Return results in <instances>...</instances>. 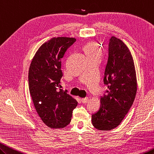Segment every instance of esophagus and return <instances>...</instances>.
Listing matches in <instances>:
<instances>
[{
  "mask_svg": "<svg viewBox=\"0 0 154 154\" xmlns=\"http://www.w3.org/2000/svg\"><path fill=\"white\" fill-rule=\"evenodd\" d=\"M81 100H82V102L83 103H88V101H89V98L88 97L82 98Z\"/></svg>",
  "mask_w": 154,
  "mask_h": 154,
  "instance_id": "obj_1",
  "label": "esophagus"
}]
</instances>
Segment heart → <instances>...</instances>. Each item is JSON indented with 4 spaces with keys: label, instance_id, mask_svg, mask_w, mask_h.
Segmentation results:
<instances>
[{
    "label": "heart",
    "instance_id": "b5f03b06",
    "mask_svg": "<svg viewBox=\"0 0 154 154\" xmlns=\"http://www.w3.org/2000/svg\"><path fill=\"white\" fill-rule=\"evenodd\" d=\"M84 52L86 53L88 59H100L102 54L101 47L96 42H90L83 47Z\"/></svg>",
    "mask_w": 154,
    "mask_h": 154
}]
</instances>
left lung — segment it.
<instances>
[{
	"instance_id": "left-lung-1",
	"label": "left lung",
	"mask_w": 154,
	"mask_h": 154,
	"mask_svg": "<svg viewBox=\"0 0 154 154\" xmlns=\"http://www.w3.org/2000/svg\"><path fill=\"white\" fill-rule=\"evenodd\" d=\"M104 84L107 90L100 99V108L91 115L92 125L100 131H110L123 120L134 101L137 80L134 60L128 48L117 37L109 40Z\"/></svg>"
}]
</instances>
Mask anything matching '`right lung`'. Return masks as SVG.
I'll return each instance as SVG.
<instances>
[{
    "label": "right lung",
    "mask_w": 154,
    "mask_h": 154,
    "mask_svg": "<svg viewBox=\"0 0 154 154\" xmlns=\"http://www.w3.org/2000/svg\"><path fill=\"white\" fill-rule=\"evenodd\" d=\"M74 37L51 38L41 46L30 64L29 90L42 121L51 128H62L71 121L77 101L60 89L61 59L76 42Z\"/></svg>",
    "instance_id": "1"
}]
</instances>
